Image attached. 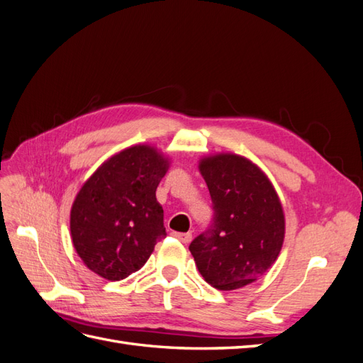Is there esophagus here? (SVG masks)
<instances>
[{"mask_svg":"<svg viewBox=\"0 0 363 363\" xmlns=\"http://www.w3.org/2000/svg\"><path fill=\"white\" fill-rule=\"evenodd\" d=\"M172 236H174L175 239L182 240L183 244H189L191 240H192V235H191V233H179V232H174Z\"/></svg>","mask_w":363,"mask_h":363,"instance_id":"1","label":"esophagus"}]
</instances>
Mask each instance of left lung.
<instances>
[{
  "instance_id": "obj_1",
  "label": "left lung",
  "mask_w": 363,
  "mask_h": 363,
  "mask_svg": "<svg viewBox=\"0 0 363 363\" xmlns=\"http://www.w3.org/2000/svg\"><path fill=\"white\" fill-rule=\"evenodd\" d=\"M200 171L213 215L189 251L213 288H242L262 277L279 256L284 238L281 204L267 175L245 157H206Z\"/></svg>"
}]
</instances>
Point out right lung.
Returning <instances> with one entry per match:
<instances>
[{
	"label": "right lung",
	"instance_id": "add662e5",
	"mask_svg": "<svg viewBox=\"0 0 363 363\" xmlns=\"http://www.w3.org/2000/svg\"><path fill=\"white\" fill-rule=\"evenodd\" d=\"M168 162L136 145L104 162L71 208L77 255L98 276L118 281L145 265L157 240L167 238L156 189Z\"/></svg>",
	"mask_w": 363,
	"mask_h": 363
}]
</instances>
